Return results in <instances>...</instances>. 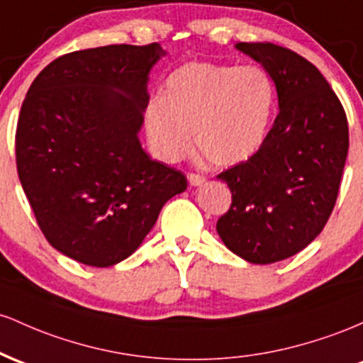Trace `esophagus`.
Listing matches in <instances>:
<instances>
[{
	"label": "esophagus",
	"mask_w": 363,
	"mask_h": 363,
	"mask_svg": "<svg viewBox=\"0 0 363 363\" xmlns=\"http://www.w3.org/2000/svg\"><path fill=\"white\" fill-rule=\"evenodd\" d=\"M189 182H190V185H194V186L202 185V183L206 182V177L201 173H189Z\"/></svg>",
	"instance_id": "34e87169"
}]
</instances>
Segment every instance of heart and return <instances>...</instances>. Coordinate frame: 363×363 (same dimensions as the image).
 <instances>
[{
    "label": "heart",
    "instance_id": "b5f03b06",
    "mask_svg": "<svg viewBox=\"0 0 363 363\" xmlns=\"http://www.w3.org/2000/svg\"><path fill=\"white\" fill-rule=\"evenodd\" d=\"M276 87L262 67L189 63L174 70L164 97L145 108L154 152L177 162L195 145L216 166H233L260 149L269 130Z\"/></svg>",
    "mask_w": 363,
    "mask_h": 363
}]
</instances>
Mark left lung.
<instances>
[{
    "label": "left lung",
    "mask_w": 363,
    "mask_h": 363,
    "mask_svg": "<svg viewBox=\"0 0 363 363\" xmlns=\"http://www.w3.org/2000/svg\"><path fill=\"white\" fill-rule=\"evenodd\" d=\"M236 48L274 80L279 113L257 152L218 174L231 206L216 230L233 254L272 264L303 250L328 223L348 154V121L336 92L303 56L272 43Z\"/></svg>",
    "instance_id": "8db88e82"
}]
</instances>
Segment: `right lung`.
Returning a JSON list of instances; mask_svg holds the SVG:
<instances>
[{"mask_svg": "<svg viewBox=\"0 0 363 363\" xmlns=\"http://www.w3.org/2000/svg\"><path fill=\"white\" fill-rule=\"evenodd\" d=\"M160 43L111 44L51 61L20 109L15 156L35 221L56 250L109 267L137 250L186 177L138 142Z\"/></svg>", "mask_w": 363, "mask_h": 363, "instance_id": "add662e5", "label": "right lung"}]
</instances>
